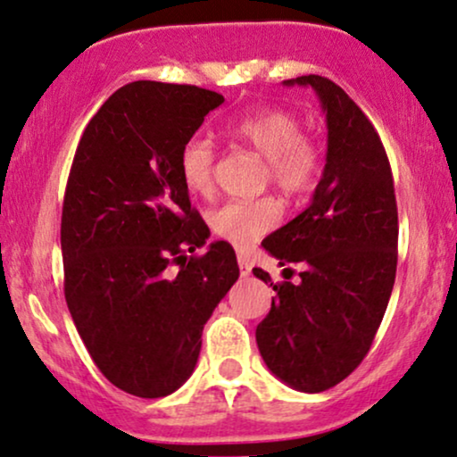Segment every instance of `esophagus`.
I'll return each instance as SVG.
<instances>
[{
    "mask_svg": "<svg viewBox=\"0 0 457 457\" xmlns=\"http://www.w3.org/2000/svg\"><path fill=\"white\" fill-rule=\"evenodd\" d=\"M238 268H240V277H243V278H246V277H249V274H251L249 262H246L243 255H238Z\"/></svg>",
    "mask_w": 457,
    "mask_h": 457,
    "instance_id": "1",
    "label": "esophagus"
}]
</instances>
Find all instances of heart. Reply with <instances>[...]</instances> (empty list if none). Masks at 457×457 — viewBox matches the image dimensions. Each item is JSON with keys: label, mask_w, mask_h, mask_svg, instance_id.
<instances>
[{"label": "heart", "mask_w": 457, "mask_h": 457, "mask_svg": "<svg viewBox=\"0 0 457 457\" xmlns=\"http://www.w3.org/2000/svg\"><path fill=\"white\" fill-rule=\"evenodd\" d=\"M294 114L278 108H262L228 125L229 138L243 142L266 159L268 179L285 197L304 195L321 170V148L306 136ZM214 148L204 138H191L180 151V176L187 189L208 194L212 189ZM278 221V206L270 197L234 200L211 212V228L219 238L246 249L268 234Z\"/></svg>", "instance_id": "b5f03b06"}]
</instances>
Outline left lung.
Instances as JSON below:
<instances>
[{
	"label": "left lung",
	"mask_w": 457,
	"mask_h": 457,
	"mask_svg": "<svg viewBox=\"0 0 457 457\" xmlns=\"http://www.w3.org/2000/svg\"><path fill=\"white\" fill-rule=\"evenodd\" d=\"M283 85L315 89L328 153L309 208L262 243L278 266L298 263L302 272L274 285L253 268L277 291L255 338L274 377L319 394L361 364L381 326L398 263V208L386 148L347 93L317 74Z\"/></svg>",
	"instance_id": "8db88e82"
}]
</instances>
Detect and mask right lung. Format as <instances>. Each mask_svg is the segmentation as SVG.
Here are the masks:
<instances>
[{"label":"right lung","instance_id":"add662e5","mask_svg":"<svg viewBox=\"0 0 457 457\" xmlns=\"http://www.w3.org/2000/svg\"><path fill=\"white\" fill-rule=\"evenodd\" d=\"M223 96L136 80L89 120L71 162L62 214L65 302L112 386L163 398L191 377L202 329L238 281L225 240L180 176V151Z\"/></svg>","mask_w":457,"mask_h":457}]
</instances>
